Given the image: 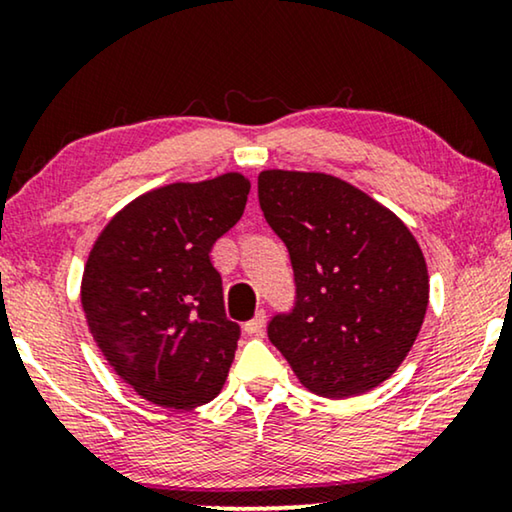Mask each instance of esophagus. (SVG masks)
<instances>
[{
  "label": "esophagus",
  "mask_w": 512,
  "mask_h": 512,
  "mask_svg": "<svg viewBox=\"0 0 512 512\" xmlns=\"http://www.w3.org/2000/svg\"><path fill=\"white\" fill-rule=\"evenodd\" d=\"M263 328H265V310H258V312L254 314V319H249L247 324H244V333H249V335H261Z\"/></svg>",
  "instance_id": "esophagus-1"
}]
</instances>
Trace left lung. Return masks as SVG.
Masks as SVG:
<instances>
[{
  "label": "left lung",
  "instance_id": "left-lung-1",
  "mask_svg": "<svg viewBox=\"0 0 512 512\" xmlns=\"http://www.w3.org/2000/svg\"><path fill=\"white\" fill-rule=\"evenodd\" d=\"M258 202L293 268L291 310L268 338L314 394H366L396 373L422 328L429 275L405 223L347 181L258 174Z\"/></svg>",
  "mask_w": 512,
  "mask_h": 512
}]
</instances>
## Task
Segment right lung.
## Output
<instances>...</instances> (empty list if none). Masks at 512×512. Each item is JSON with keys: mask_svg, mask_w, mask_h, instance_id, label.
I'll list each match as a JSON object with an SVG mask.
<instances>
[{"mask_svg": "<svg viewBox=\"0 0 512 512\" xmlns=\"http://www.w3.org/2000/svg\"><path fill=\"white\" fill-rule=\"evenodd\" d=\"M242 174L170 184L130 202L97 237L81 303L109 366L146 401L191 410L219 396L240 326L226 317L214 242L242 219Z\"/></svg>", "mask_w": 512, "mask_h": 512, "instance_id": "right-lung-1", "label": "right lung"}]
</instances>
